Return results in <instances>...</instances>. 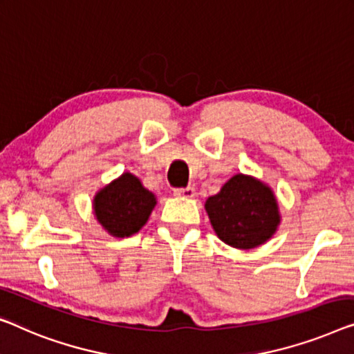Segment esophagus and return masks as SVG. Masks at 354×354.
<instances>
[{"label":"esophagus","instance_id":"1","mask_svg":"<svg viewBox=\"0 0 354 354\" xmlns=\"http://www.w3.org/2000/svg\"><path fill=\"white\" fill-rule=\"evenodd\" d=\"M175 195L176 197H183V198H192V197H195V189L191 186L178 187V189H175Z\"/></svg>","mask_w":354,"mask_h":354}]
</instances>
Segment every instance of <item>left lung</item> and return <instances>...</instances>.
<instances>
[{"instance_id":"8db88e82","label":"left lung","mask_w":354,"mask_h":354,"mask_svg":"<svg viewBox=\"0 0 354 354\" xmlns=\"http://www.w3.org/2000/svg\"><path fill=\"white\" fill-rule=\"evenodd\" d=\"M211 225L224 243L251 250L270 239L279 224L278 203L266 184L235 175L205 203Z\"/></svg>"}]
</instances>
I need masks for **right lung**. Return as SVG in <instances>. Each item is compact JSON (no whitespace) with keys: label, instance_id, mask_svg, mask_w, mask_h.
I'll return each instance as SVG.
<instances>
[{"label":"right lung","instance_id":"1","mask_svg":"<svg viewBox=\"0 0 354 354\" xmlns=\"http://www.w3.org/2000/svg\"><path fill=\"white\" fill-rule=\"evenodd\" d=\"M156 207L154 194L147 191L140 179L124 173L102 189L93 200V209L98 223L114 236H130L146 224Z\"/></svg>","mask_w":354,"mask_h":354}]
</instances>
